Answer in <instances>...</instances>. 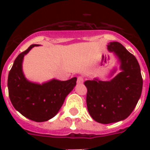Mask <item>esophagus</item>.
I'll list each match as a JSON object with an SVG mask.
<instances>
[{"label": "esophagus", "instance_id": "34e87169", "mask_svg": "<svg viewBox=\"0 0 150 150\" xmlns=\"http://www.w3.org/2000/svg\"><path fill=\"white\" fill-rule=\"evenodd\" d=\"M83 83V78L82 76H79L77 78V83L78 84H82Z\"/></svg>", "mask_w": 150, "mask_h": 150}]
</instances>
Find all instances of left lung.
Segmentation results:
<instances>
[{"label":"left lung","instance_id":"1","mask_svg":"<svg viewBox=\"0 0 150 150\" xmlns=\"http://www.w3.org/2000/svg\"><path fill=\"white\" fill-rule=\"evenodd\" d=\"M107 50L117 57L120 73L107 81L95 78L84 83L88 112L102 124L125 120L137 105L143 88L140 67L134 55L118 42H110ZM116 71H111L110 77Z\"/></svg>","mask_w":150,"mask_h":150}]
</instances>
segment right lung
<instances>
[{
    "instance_id": "obj_1",
    "label": "right lung",
    "mask_w": 150,
    "mask_h": 150,
    "mask_svg": "<svg viewBox=\"0 0 150 150\" xmlns=\"http://www.w3.org/2000/svg\"><path fill=\"white\" fill-rule=\"evenodd\" d=\"M32 44L14 61L7 81L9 97L17 111L29 120L38 122L53 118L62 107L65 98L74 89L76 77L66 81L52 79L42 84L29 81L24 75L22 62L34 46Z\"/></svg>"
}]
</instances>
